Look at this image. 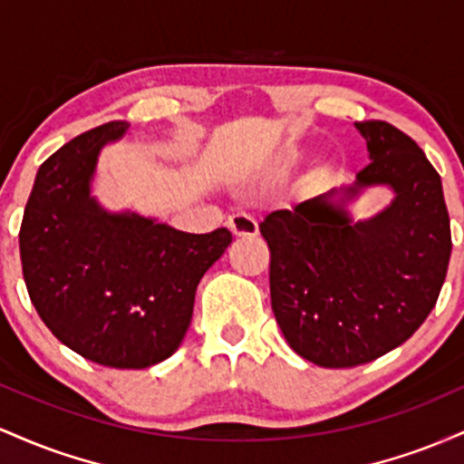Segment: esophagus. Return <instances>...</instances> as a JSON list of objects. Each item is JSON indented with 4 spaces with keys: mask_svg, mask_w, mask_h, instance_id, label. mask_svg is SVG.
I'll return each mask as SVG.
<instances>
[{
    "mask_svg": "<svg viewBox=\"0 0 464 464\" xmlns=\"http://www.w3.org/2000/svg\"><path fill=\"white\" fill-rule=\"evenodd\" d=\"M227 225L236 237H255L259 233L257 220L250 214H242V211L228 218Z\"/></svg>",
    "mask_w": 464,
    "mask_h": 464,
    "instance_id": "obj_1",
    "label": "esophagus"
}]
</instances>
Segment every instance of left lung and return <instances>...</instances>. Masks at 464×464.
<instances>
[{
	"label": "left lung",
	"mask_w": 464,
	"mask_h": 464,
	"mask_svg": "<svg viewBox=\"0 0 464 464\" xmlns=\"http://www.w3.org/2000/svg\"><path fill=\"white\" fill-rule=\"evenodd\" d=\"M371 163L349 194L391 185L397 198L366 222L321 198L266 216L270 301L296 353L324 369L366 364L403 344L439 301L451 255L439 172L412 137L355 121Z\"/></svg>",
	"instance_id": "left-lung-1"
}]
</instances>
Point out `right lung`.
<instances>
[{"label": "right lung", "mask_w": 464, "mask_h": 464, "mask_svg": "<svg viewBox=\"0 0 464 464\" xmlns=\"http://www.w3.org/2000/svg\"><path fill=\"white\" fill-rule=\"evenodd\" d=\"M126 129L109 121L45 159L19 250L32 305L63 344L111 369H146L179 349L196 287L233 237L227 228L196 236L95 205L89 180L100 148Z\"/></svg>", "instance_id": "1"}]
</instances>
